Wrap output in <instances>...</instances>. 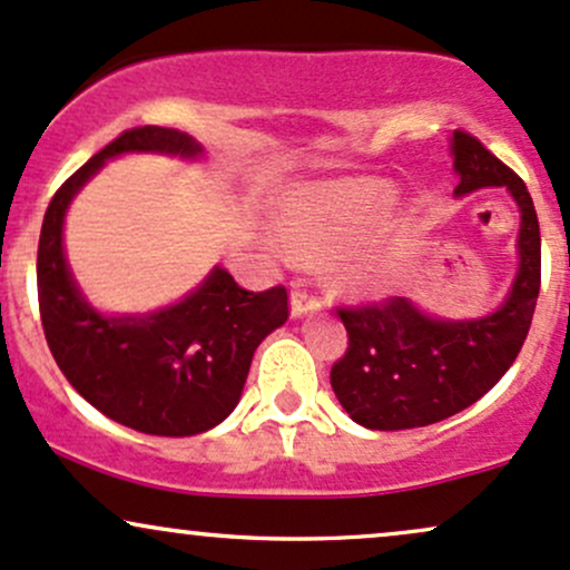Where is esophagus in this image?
Instances as JSON below:
<instances>
[{"mask_svg": "<svg viewBox=\"0 0 570 570\" xmlns=\"http://www.w3.org/2000/svg\"><path fill=\"white\" fill-rule=\"evenodd\" d=\"M322 303H324L322 294L305 289V284H297V286H294V292H292V316L297 318V316H305V313L318 311Z\"/></svg>", "mask_w": 570, "mask_h": 570, "instance_id": "34e87169", "label": "esophagus"}]
</instances>
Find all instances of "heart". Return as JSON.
I'll return each mask as SVG.
<instances>
[{
    "label": "heart",
    "instance_id": "1",
    "mask_svg": "<svg viewBox=\"0 0 570 570\" xmlns=\"http://www.w3.org/2000/svg\"><path fill=\"white\" fill-rule=\"evenodd\" d=\"M391 193L381 185H356L340 189H313L297 195L281 212V227L292 248L303 254H340L353 246L367 227L385 212ZM391 265L385 259L358 265L348 273L356 286H381Z\"/></svg>",
    "mask_w": 570,
    "mask_h": 570
}]
</instances>
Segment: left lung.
I'll use <instances>...</instances> for the list:
<instances>
[{
    "instance_id": "8db88e82",
    "label": "left lung",
    "mask_w": 570,
    "mask_h": 570,
    "mask_svg": "<svg viewBox=\"0 0 570 570\" xmlns=\"http://www.w3.org/2000/svg\"><path fill=\"white\" fill-rule=\"evenodd\" d=\"M455 195L507 187L520 206V271L499 311L476 322H436L410 299L337 305L348 348L332 364L330 381L345 412L375 431L440 423L485 396L525 343L541 286L539 217L525 181L485 144L458 128L450 141Z\"/></svg>"
}]
</instances>
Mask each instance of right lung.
Returning a JSON list of instances; mask_svg holds the SVG:
<instances>
[{"label":"right lung","mask_w":570,"mask_h":570,"mask_svg":"<svg viewBox=\"0 0 570 570\" xmlns=\"http://www.w3.org/2000/svg\"><path fill=\"white\" fill-rule=\"evenodd\" d=\"M120 153H200L174 128H128L56 189L37 248V297L45 340L67 381L122 426L155 436H193L238 404L257 345L289 318L284 284L248 292L217 271L179 305L149 316L107 318L77 292L63 259L69 200L104 160Z\"/></svg>","instance_id":"add662e5"}]
</instances>
